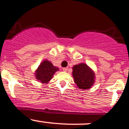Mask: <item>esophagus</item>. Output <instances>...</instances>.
I'll use <instances>...</instances> for the list:
<instances>
[{"instance_id":"34e87169","label":"esophagus","mask_w":129,"mask_h":129,"mask_svg":"<svg viewBox=\"0 0 129 129\" xmlns=\"http://www.w3.org/2000/svg\"><path fill=\"white\" fill-rule=\"evenodd\" d=\"M62 70L64 72H67V70H68V68H67V67H64V68L62 69Z\"/></svg>"}]
</instances>
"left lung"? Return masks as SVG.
<instances>
[{
	"label": "left lung",
	"mask_w": 129,
	"mask_h": 129,
	"mask_svg": "<svg viewBox=\"0 0 129 129\" xmlns=\"http://www.w3.org/2000/svg\"><path fill=\"white\" fill-rule=\"evenodd\" d=\"M74 83L79 89L88 90L95 83V73L86 64L81 63L73 67Z\"/></svg>",
	"instance_id": "obj_1"
}]
</instances>
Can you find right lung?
<instances>
[{
    "mask_svg": "<svg viewBox=\"0 0 129 129\" xmlns=\"http://www.w3.org/2000/svg\"><path fill=\"white\" fill-rule=\"evenodd\" d=\"M58 70V68L55 67L51 62L46 60L40 63L34 74L38 81L48 83L52 79L53 74Z\"/></svg>",
    "mask_w": 129,
    "mask_h": 129,
    "instance_id": "right-lung-1",
    "label": "right lung"
}]
</instances>
